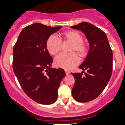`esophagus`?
Instances as JSON below:
<instances>
[{
    "instance_id": "1",
    "label": "esophagus",
    "mask_w": 125,
    "mask_h": 125,
    "mask_svg": "<svg viewBox=\"0 0 125 125\" xmlns=\"http://www.w3.org/2000/svg\"><path fill=\"white\" fill-rule=\"evenodd\" d=\"M64 71H65V73H66V74H67V75L70 73V71H69V70H67V69H65Z\"/></svg>"
}]
</instances>
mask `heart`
I'll return each instance as SVG.
<instances>
[{"mask_svg":"<svg viewBox=\"0 0 125 125\" xmlns=\"http://www.w3.org/2000/svg\"><path fill=\"white\" fill-rule=\"evenodd\" d=\"M61 38L72 43L71 51H75L81 57L86 54L87 46L82 42L83 38L78 31L69 30L64 32ZM61 47V41L57 36L51 35L46 41V48L51 54L56 55L59 52ZM79 62V58L74 52L69 54H60L54 59V64L58 67L69 69L75 66Z\"/></svg>","mask_w":125,"mask_h":125,"instance_id":"1","label":"heart"}]
</instances>
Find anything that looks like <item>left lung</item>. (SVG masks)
Returning a JSON list of instances; mask_svg holds the SVG:
<instances>
[{"mask_svg": "<svg viewBox=\"0 0 125 125\" xmlns=\"http://www.w3.org/2000/svg\"><path fill=\"white\" fill-rule=\"evenodd\" d=\"M71 28L83 32L89 43L86 58L79 66L86 72L72 73L75 79L73 97L77 102H87L97 98L109 82L113 68V52L107 35L100 28L87 22Z\"/></svg>", "mask_w": 125, "mask_h": 125, "instance_id": "left-lung-1", "label": "left lung"}]
</instances>
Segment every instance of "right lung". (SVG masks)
Wrapping results in <instances>:
<instances>
[{"mask_svg": "<svg viewBox=\"0 0 125 125\" xmlns=\"http://www.w3.org/2000/svg\"><path fill=\"white\" fill-rule=\"evenodd\" d=\"M61 27L36 23L21 30L13 50V69L25 93L34 101L50 105L58 98V90L66 73L51 67L52 59L46 41Z\"/></svg>", "mask_w": 125, "mask_h": 125, "instance_id": "obj_1", "label": "right lung"}]
</instances>
